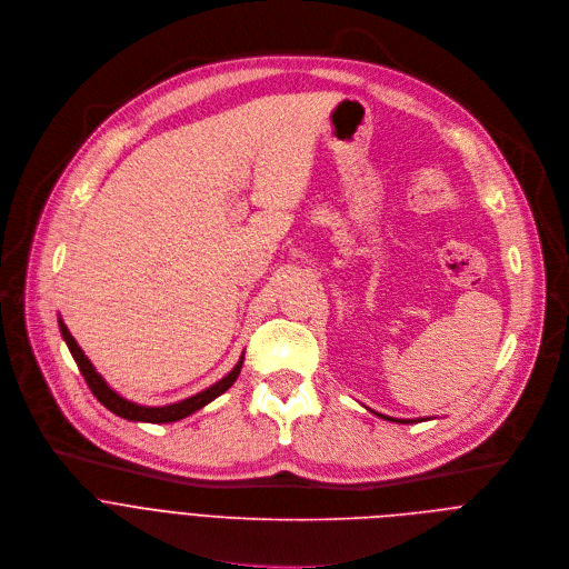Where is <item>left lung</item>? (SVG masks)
I'll use <instances>...</instances> for the list:
<instances>
[{
  "label": "left lung",
  "instance_id": "8db88e82",
  "mask_svg": "<svg viewBox=\"0 0 569 569\" xmlns=\"http://www.w3.org/2000/svg\"><path fill=\"white\" fill-rule=\"evenodd\" d=\"M375 415L386 419V421H395V423H417V421H423V419H395V417H388V415H381V412H375Z\"/></svg>",
  "mask_w": 569,
  "mask_h": 569
}]
</instances>
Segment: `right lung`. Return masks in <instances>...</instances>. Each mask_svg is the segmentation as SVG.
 Masks as SVG:
<instances>
[{
    "label": "right lung",
    "mask_w": 569,
    "mask_h": 569,
    "mask_svg": "<svg viewBox=\"0 0 569 569\" xmlns=\"http://www.w3.org/2000/svg\"><path fill=\"white\" fill-rule=\"evenodd\" d=\"M58 327H60V333L64 338V343L78 366V370L82 372L89 390L93 392V397L107 408L111 410L113 415H119L128 421H143V423H172V421H179V419H186L190 417L192 412L201 410L203 406H208L210 401H214L219 395H223L226 390H229L236 379L240 377V370H242V363H244V352L240 357V361L236 363V368L226 375L223 379H219L217 383H212L210 388L192 395V397H186L177 403H168V406H143V403H137V401H130L126 399L123 395H119L113 388H109V383L96 372L93 363L84 357V352L80 350V346L76 343V338L71 336V331L67 329L64 320L58 316Z\"/></svg>",
    "instance_id": "right-lung-1"
}]
</instances>
